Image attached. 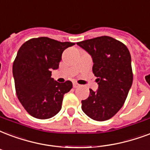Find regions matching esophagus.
<instances>
[{
    "label": "esophagus",
    "instance_id": "obj_1",
    "mask_svg": "<svg viewBox=\"0 0 150 150\" xmlns=\"http://www.w3.org/2000/svg\"><path fill=\"white\" fill-rule=\"evenodd\" d=\"M79 85L78 83H73V87L74 88H77V87H79Z\"/></svg>",
    "mask_w": 150,
    "mask_h": 150
}]
</instances>
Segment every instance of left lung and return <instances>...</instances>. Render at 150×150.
I'll return each mask as SVG.
<instances>
[{
	"mask_svg": "<svg viewBox=\"0 0 150 150\" xmlns=\"http://www.w3.org/2000/svg\"><path fill=\"white\" fill-rule=\"evenodd\" d=\"M93 59V73L98 90L90 89L82 109L97 121L109 120L123 107L133 82L131 57L128 49L118 40L101 36L77 42Z\"/></svg>",
	"mask_w": 150,
	"mask_h": 150,
	"instance_id": "8db88e82",
	"label": "left lung"
}]
</instances>
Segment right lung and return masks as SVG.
<instances>
[{"mask_svg":"<svg viewBox=\"0 0 150 150\" xmlns=\"http://www.w3.org/2000/svg\"><path fill=\"white\" fill-rule=\"evenodd\" d=\"M74 45L41 37L28 40L19 48L12 66L16 92L34 118L50 119L61 109L64 95L72 88V83L54 81L51 71L58 69L64 50Z\"/></svg>","mask_w":150,"mask_h":150,"instance_id":"1","label":"right lung"}]
</instances>
